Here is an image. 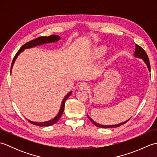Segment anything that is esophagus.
<instances>
[{
	"instance_id": "esophagus-1",
	"label": "esophagus",
	"mask_w": 157,
	"mask_h": 157,
	"mask_svg": "<svg viewBox=\"0 0 157 157\" xmlns=\"http://www.w3.org/2000/svg\"><path fill=\"white\" fill-rule=\"evenodd\" d=\"M89 85L87 84V83H82V84L79 86V88L80 90H87L89 88Z\"/></svg>"
}]
</instances>
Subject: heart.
Returning a JSON list of instances; mask_svg holds the SVG:
<instances>
[{"mask_svg": "<svg viewBox=\"0 0 157 157\" xmlns=\"http://www.w3.org/2000/svg\"><path fill=\"white\" fill-rule=\"evenodd\" d=\"M106 51V46H100V47L96 48V49H94V51H93L92 54L93 58L97 59V58L102 57V56H103L105 55Z\"/></svg>", "mask_w": 157, "mask_h": 157, "instance_id": "obj_1", "label": "heart"}]
</instances>
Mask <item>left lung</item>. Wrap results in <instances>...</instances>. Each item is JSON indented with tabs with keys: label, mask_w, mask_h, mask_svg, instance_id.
Instances as JSON below:
<instances>
[{
	"label": "left lung",
	"mask_w": 157,
	"mask_h": 157,
	"mask_svg": "<svg viewBox=\"0 0 157 157\" xmlns=\"http://www.w3.org/2000/svg\"><path fill=\"white\" fill-rule=\"evenodd\" d=\"M134 55L137 57L139 58H142L143 60H144V62L146 63V64L147 65L148 68L149 69V71H151V65H150V61H149V59L148 57V55L146 54V52H145V51L143 49L141 46H140L138 44H136V51L134 52ZM88 119L90 120V121L92 122V123L94 125H95L96 127H98V128H117V127H119L120 125H121L123 124H124L126 122H128L129 120L126 121L125 122H123L121 123H119V124L117 125H100L98 123H97L96 122H95L88 115Z\"/></svg>",
	"instance_id": "obj_1"
}]
</instances>
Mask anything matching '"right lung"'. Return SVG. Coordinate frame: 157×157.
I'll use <instances>...</instances> for the list:
<instances>
[{"mask_svg": "<svg viewBox=\"0 0 157 157\" xmlns=\"http://www.w3.org/2000/svg\"><path fill=\"white\" fill-rule=\"evenodd\" d=\"M59 36H56V35H51L50 36H48V37H46V36H41V37H39L36 38L34 40H31L30 42H28L27 43H25V44H23L19 51H17V52L16 53V55H15L14 58L13 59V61H12V64H11V69H12V67L13 63H14L15 61L16 58L17 57V56L20 54V52H22L23 50L25 49V48H32L34 47L35 46H37V45H41L42 44H45V43H51V42H55L56 41H58L59 40H60ZM71 94V92H69L65 96V97L64 98V99L63 100V102H62V104H61V109H60L59 114L56 115L55 117L52 119V120H50L48 121H46V122H42V123H37V122H34V121H29V120L28 119V121H29V123H31L32 124H34L36 125H38V126H41V127H46V126H51L53 124H55V123L59 121V119L61 118V117L63 115V111H64V109H65V102L66 101V100L67 99L70 95Z\"/></svg>", "mask_w": 157, "mask_h": 157, "instance_id": "add662e5", "label": "right lung"}]
</instances>
